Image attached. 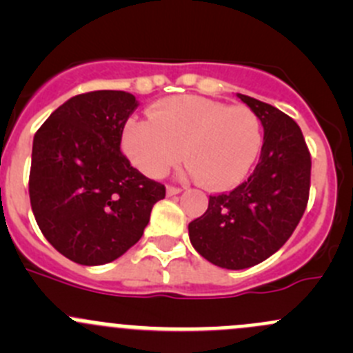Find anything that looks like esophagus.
Returning a JSON list of instances; mask_svg holds the SVG:
<instances>
[{
    "label": "esophagus",
    "mask_w": 353,
    "mask_h": 353,
    "mask_svg": "<svg viewBox=\"0 0 353 353\" xmlns=\"http://www.w3.org/2000/svg\"><path fill=\"white\" fill-rule=\"evenodd\" d=\"M181 188L177 186H167V196H174V194H179L181 193Z\"/></svg>",
    "instance_id": "1"
}]
</instances>
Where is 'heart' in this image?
Segmentation results:
<instances>
[{"label":"heart","mask_w":353,"mask_h":353,"mask_svg":"<svg viewBox=\"0 0 353 353\" xmlns=\"http://www.w3.org/2000/svg\"><path fill=\"white\" fill-rule=\"evenodd\" d=\"M123 150L148 177H160L181 159L206 188L225 191L243 183L263 145L261 119L245 105L199 95H174L148 109V121H130Z\"/></svg>","instance_id":"obj_1"}]
</instances>
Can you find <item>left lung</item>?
Segmentation results:
<instances>
[{"label": "left lung", "mask_w": 353, "mask_h": 353, "mask_svg": "<svg viewBox=\"0 0 353 353\" xmlns=\"http://www.w3.org/2000/svg\"><path fill=\"white\" fill-rule=\"evenodd\" d=\"M237 97L261 119L259 162L236 190L212 194L188 227L199 254L227 270L249 268L279 251L301 222L311 188V154L299 124L266 102Z\"/></svg>", "instance_id": "8db88e82"}]
</instances>
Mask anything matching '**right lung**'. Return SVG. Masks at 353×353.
Returning <instances> with one entry per match:
<instances>
[{"mask_svg": "<svg viewBox=\"0 0 353 353\" xmlns=\"http://www.w3.org/2000/svg\"><path fill=\"white\" fill-rule=\"evenodd\" d=\"M134 95L95 90L71 97L37 130L28 194L39 229L56 251L85 266L105 265L143 236L165 186L121 152Z\"/></svg>", "mask_w": 353, "mask_h": 353, "instance_id": "add662e5", "label": "right lung"}]
</instances>
